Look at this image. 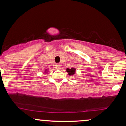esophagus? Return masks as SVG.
<instances>
[{
	"label": "esophagus",
	"mask_w": 126,
	"mask_h": 126,
	"mask_svg": "<svg viewBox=\"0 0 126 126\" xmlns=\"http://www.w3.org/2000/svg\"><path fill=\"white\" fill-rule=\"evenodd\" d=\"M56 66L57 68H60L61 66H62V65H61L60 64H57L56 65Z\"/></svg>",
	"instance_id": "1"
}]
</instances>
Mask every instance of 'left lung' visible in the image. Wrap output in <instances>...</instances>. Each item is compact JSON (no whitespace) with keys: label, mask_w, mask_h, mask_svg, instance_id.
<instances>
[{"label":"left lung","mask_w":126,"mask_h":126,"mask_svg":"<svg viewBox=\"0 0 126 126\" xmlns=\"http://www.w3.org/2000/svg\"><path fill=\"white\" fill-rule=\"evenodd\" d=\"M67 72H68V74L69 75H73L75 72V69L74 68H71V69H66Z\"/></svg>","instance_id":"8db88e82"}]
</instances>
